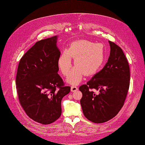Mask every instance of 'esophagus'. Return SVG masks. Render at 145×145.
Returning <instances> with one entry per match:
<instances>
[{
    "label": "esophagus",
    "mask_w": 145,
    "mask_h": 145,
    "mask_svg": "<svg viewBox=\"0 0 145 145\" xmlns=\"http://www.w3.org/2000/svg\"><path fill=\"white\" fill-rule=\"evenodd\" d=\"M71 89L72 92H76L78 90V88L76 86H71Z\"/></svg>",
    "instance_id": "esophagus-1"
}]
</instances>
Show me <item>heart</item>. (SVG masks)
Masks as SVG:
<instances>
[{
	"mask_svg": "<svg viewBox=\"0 0 145 145\" xmlns=\"http://www.w3.org/2000/svg\"><path fill=\"white\" fill-rule=\"evenodd\" d=\"M106 57V50L103 44L95 43L88 40L74 41L68 50H63L57 60L60 71L67 76L72 67L71 57L76 66L67 78L68 83L77 84L84 76H90L97 73L102 67Z\"/></svg>",
	"mask_w": 145,
	"mask_h": 145,
	"instance_id": "b5f03b06",
	"label": "heart"
}]
</instances>
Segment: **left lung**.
Segmentation results:
<instances>
[{
    "instance_id": "left-lung-1",
    "label": "left lung",
    "mask_w": 145,
    "mask_h": 145,
    "mask_svg": "<svg viewBox=\"0 0 145 145\" xmlns=\"http://www.w3.org/2000/svg\"><path fill=\"white\" fill-rule=\"evenodd\" d=\"M110 56L103 68L79 87L83 114L96 123L114 117L124 105L129 88V63L121 48L109 41ZM99 91L95 93L92 89Z\"/></svg>"
}]
</instances>
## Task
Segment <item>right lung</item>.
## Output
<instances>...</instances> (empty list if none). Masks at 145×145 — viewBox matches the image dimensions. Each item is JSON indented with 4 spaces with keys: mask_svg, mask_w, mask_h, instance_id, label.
<instances>
[{
    "mask_svg": "<svg viewBox=\"0 0 145 145\" xmlns=\"http://www.w3.org/2000/svg\"><path fill=\"white\" fill-rule=\"evenodd\" d=\"M57 36L37 42L21 58L16 75V89L27 116L43 125L51 124L62 114L61 101L69 93L57 73L60 52Z\"/></svg>",
    "mask_w": 145,
    "mask_h": 145,
    "instance_id": "right-lung-1",
    "label": "right lung"
}]
</instances>
